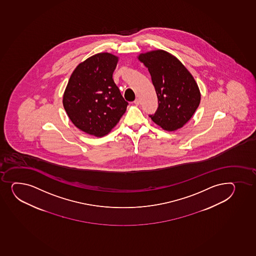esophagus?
<instances>
[{
    "label": "esophagus",
    "mask_w": 256,
    "mask_h": 256,
    "mask_svg": "<svg viewBox=\"0 0 256 256\" xmlns=\"http://www.w3.org/2000/svg\"><path fill=\"white\" fill-rule=\"evenodd\" d=\"M134 104L136 105H139V104H140V100H138V98H136V100L134 101Z\"/></svg>",
    "instance_id": "obj_1"
}]
</instances>
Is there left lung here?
Returning a JSON list of instances; mask_svg holds the SVG:
<instances>
[{"label":"left lung","mask_w":256,"mask_h":256,"mask_svg":"<svg viewBox=\"0 0 256 256\" xmlns=\"http://www.w3.org/2000/svg\"><path fill=\"white\" fill-rule=\"evenodd\" d=\"M138 59L148 68L158 102L149 117L166 130L180 129L190 120L200 101L194 78L176 57L164 50L142 54Z\"/></svg>","instance_id":"left-lung-1"}]
</instances>
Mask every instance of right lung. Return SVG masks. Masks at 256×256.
I'll list each match as a JSON object with an SVG mask.
<instances>
[{
	"label": "right lung",
	"mask_w": 256,
	"mask_h": 256,
	"mask_svg": "<svg viewBox=\"0 0 256 256\" xmlns=\"http://www.w3.org/2000/svg\"><path fill=\"white\" fill-rule=\"evenodd\" d=\"M118 58L110 53L89 57L70 76L63 105L78 129L102 136L116 126L126 110L124 100L113 80Z\"/></svg>",
	"instance_id": "obj_1"
}]
</instances>
